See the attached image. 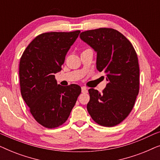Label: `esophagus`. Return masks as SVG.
Wrapping results in <instances>:
<instances>
[{
	"label": "esophagus",
	"mask_w": 160,
	"mask_h": 160,
	"mask_svg": "<svg viewBox=\"0 0 160 160\" xmlns=\"http://www.w3.org/2000/svg\"><path fill=\"white\" fill-rule=\"evenodd\" d=\"M82 93H87L88 92V89L86 87H82Z\"/></svg>",
	"instance_id": "34e87169"
}]
</instances>
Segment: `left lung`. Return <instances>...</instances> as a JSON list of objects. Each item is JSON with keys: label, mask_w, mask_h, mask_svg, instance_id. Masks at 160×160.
I'll list each match as a JSON object with an SVG mask.
<instances>
[{"label": "left lung", "mask_w": 160, "mask_h": 160, "mask_svg": "<svg viewBox=\"0 0 160 160\" xmlns=\"http://www.w3.org/2000/svg\"><path fill=\"white\" fill-rule=\"evenodd\" d=\"M97 52V69L106 74L108 84L100 94L89 89L87 111L96 123L117 125L130 114L139 92V65L130 41L117 30L98 28L80 34Z\"/></svg>", "instance_id": "8db88e82"}]
</instances>
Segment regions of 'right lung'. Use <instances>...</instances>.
Segmentation results:
<instances>
[{"label":"right lung","mask_w":160,"mask_h":160,"mask_svg":"<svg viewBox=\"0 0 160 160\" xmlns=\"http://www.w3.org/2000/svg\"><path fill=\"white\" fill-rule=\"evenodd\" d=\"M80 33L50 32L38 35L28 46L19 62L21 95L37 122L47 128L65 123L82 89L77 84H58L65 55Z\"/></svg>","instance_id":"right-lung-1"}]
</instances>
